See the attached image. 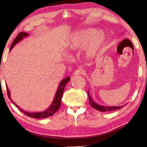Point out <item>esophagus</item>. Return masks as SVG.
<instances>
[{
	"label": "esophagus",
	"instance_id": "obj_1",
	"mask_svg": "<svg viewBox=\"0 0 147 147\" xmlns=\"http://www.w3.org/2000/svg\"><path fill=\"white\" fill-rule=\"evenodd\" d=\"M84 74V70H83V69H77L76 70H75V72H74V74L75 75H83Z\"/></svg>",
	"mask_w": 147,
	"mask_h": 147
}]
</instances>
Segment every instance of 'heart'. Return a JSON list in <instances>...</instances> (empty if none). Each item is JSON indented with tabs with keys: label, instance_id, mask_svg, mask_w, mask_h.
Returning a JSON list of instances; mask_svg holds the SVG:
<instances>
[{
	"label": "heart",
	"instance_id": "obj_1",
	"mask_svg": "<svg viewBox=\"0 0 147 147\" xmlns=\"http://www.w3.org/2000/svg\"><path fill=\"white\" fill-rule=\"evenodd\" d=\"M105 39V33L94 29L77 30L72 34L69 42V47L72 50H80L86 47V55L92 57L99 51Z\"/></svg>",
	"mask_w": 147,
	"mask_h": 147
}]
</instances>
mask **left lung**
Here are the masks:
<instances>
[{
  "label": "left lung",
  "instance_id": "8db88e82",
  "mask_svg": "<svg viewBox=\"0 0 147 147\" xmlns=\"http://www.w3.org/2000/svg\"><path fill=\"white\" fill-rule=\"evenodd\" d=\"M88 97H89V100H90V105L93 108L100 111V112H109V111H113L115 110H118L119 109H121L123 107V106H114V107H111V106H104V105H100L96 103V102L93 100L92 97L90 96L89 94V91L88 92Z\"/></svg>",
  "mask_w": 147,
  "mask_h": 147
}]
</instances>
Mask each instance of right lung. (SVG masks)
Listing matches in <instances>:
<instances>
[{"label": "right lung", "instance_id": "right-lung-1", "mask_svg": "<svg viewBox=\"0 0 147 147\" xmlns=\"http://www.w3.org/2000/svg\"><path fill=\"white\" fill-rule=\"evenodd\" d=\"M28 36H29V34L26 33L25 32H21L20 33L18 34V35H17V37L15 38V39L13 40L11 47L10 48V51L11 50V49L13 48L15 45L18 43H19L20 42H21L22 40H23L24 38L27 37ZM70 77H66L65 78L62 80L61 81L58 88L57 89V91L56 92V94L55 96V98L53 99L51 104L50 105V106L45 111H43V112H26V111L21 109L20 107L18 106L15 102H13V101L11 100V97H10V90H8V88L7 87V85H6L7 86V95L8 97H9V99L11 100V101L13 102V104L15 105V106L19 110H20L22 112L24 113L26 115H27L28 117H32V118H47L51 116L53 114H55L57 110H58L60 107L61 104V99H62V96H63V92L64 90V88L66 86L67 83L69 80H70Z\"/></svg>", "mask_w": 147, "mask_h": 147}]
</instances>
